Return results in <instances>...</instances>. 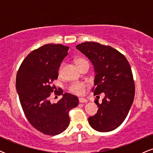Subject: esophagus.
I'll list each match as a JSON object with an SVG mask.
<instances>
[{
  "label": "esophagus",
  "mask_w": 153,
  "mask_h": 153,
  "mask_svg": "<svg viewBox=\"0 0 153 153\" xmlns=\"http://www.w3.org/2000/svg\"><path fill=\"white\" fill-rule=\"evenodd\" d=\"M79 102L82 103H87L88 101H87V99H84V98H80V99H79Z\"/></svg>",
  "instance_id": "1"
}]
</instances>
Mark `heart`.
<instances>
[{
  "mask_svg": "<svg viewBox=\"0 0 153 153\" xmlns=\"http://www.w3.org/2000/svg\"><path fill=\"white\" fill-rule=\"evenodd\" d=\"M84 62H87V61L82 58L77 59L75 60V63H76L77 66H79L80 65H81ZM85 87H86V85L84 82H75V83H73V85H71L70 90L73 94L76 95H81L85 91Z\"/></svg>",
  "mask_w": 153,
  "mask_h": 153,
  "instance_id": "obj_1",
  "label": "heart"
}]
</instances>
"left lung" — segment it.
Wrapping results in <instances>:
<instances>
[{
  "mask_svg": "<svg viewBox=\"0 0 153 153\" xmlns=\"http://www.w3.org/2000/svg\"><path fill=\"white\" fill-rule=\"evenodd\" d=\"M76 48L94 66V95L104 94L101 103L99 100L95 101L99 109L88 118L89 124L101 132L114 130L127 117L134 101L135 87L131 67L122 53L110 46L85 42Z\"/></svg>",
  "mask_w": 153,
  "mask_h": 153,
  "instance_id": "1",
  "label": "left lung"
}]
</instances>
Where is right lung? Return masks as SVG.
I'll return each mask as SVG.
<instances>
[{"mask_svg": "<svg viewBox=\"0 0 153 153\" xmlns=\"http://www.w3.org/2000/svg\"><path fill=\"white\" fill-rule=\"evenodd\" d=\"M70 47L47 44L30 52L16 75V86L23 111L31 125L43 134H59L70 124L68 112L78 105L77 96L65 93L57 103L49 100L53 92L51 83L58 78V71ZM56 94V93H55Z\"/></svg>", "mask_w": 153, "mask_h": 153, "instance_id": "right-lung-1", "label": "right lung"}]
</instances>
